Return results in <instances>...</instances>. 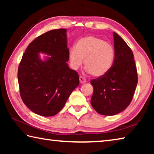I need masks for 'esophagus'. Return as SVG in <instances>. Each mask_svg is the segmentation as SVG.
<instances>
[{"instance_id":"esophagus-1","label":"esophagus","mask_w":154,"mask_h":154,"mask_svg":"<svg viewBox=\"0 0 154 154\" xmlns=\"http://www.w3.org/2000/svg\"><path fill=\"white\" fill-rule=\"evenodd\" d=\"M79 81H80V83H86V79H85V78H84L83 77H82V76H81V77H79Z\"/></svg>"}]
</instances>
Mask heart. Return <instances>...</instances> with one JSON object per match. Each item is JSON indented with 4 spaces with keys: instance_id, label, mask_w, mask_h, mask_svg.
I'll list each match as a JSON object with an SVG mask.
<instances>
[{
    "instance_id": "obj_1",
    "label": "heart",
    "mask_w": 154,
    "mask_h": 154,
    "mask_svg": "<svg viewBox=\"0 0 154 154\" xmlns=\"http://www.w3.org/2000/svg\"><path fill=\"white\" fill-rule=\"evenodd\" d=\"M70 65L75 70L84 66L94 77H102L110 71L115 59V51L110 43L96 36L80 38L69 52Z\"/></svg>"
}]
</instances>
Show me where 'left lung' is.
<instances>
[{
  "mask_svg": "<svg viewBox=\"0 0 154 154\" xmlns=\"http://www.w3.org/2000/svg\"><path fill=\"white\" fill-rule=\"evenodd\" d=\"M115 59L104 76L91 81L94 92L91 105L98 113L114 116L128 107L138 82L133 53L120 36L113 32Z\"/></svg>",
  "mask_w": 154,
  "mask_h": 154,
  "instance_id": "1",
  "label": "left lung"
}]
</instances>
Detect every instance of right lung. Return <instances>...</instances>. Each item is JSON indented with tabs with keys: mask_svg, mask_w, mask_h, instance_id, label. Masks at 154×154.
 <instances>
[{
	"mask_svg": "<svg viewBox=\"0 0 154 154\" xmlns=\"http://www.w3.org/2000/svg\"><path fill=\"white\" fill-rule=\"evenodd\" d=\"M40 53L49 56L44 61ZM66 29L43 34L31 42L18 68L20 96L31 111L41 116L56 115L79 84L77 72L70 69Z\"/></svg>",
	"mask_w": 154,
	"mask_h": 154,
	"instance_id": "add662e5",
	"label": "right lung"
}]
</instances>
